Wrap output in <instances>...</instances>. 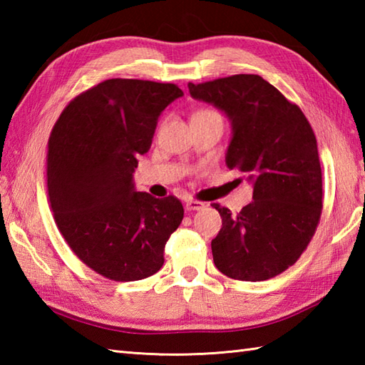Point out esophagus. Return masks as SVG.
I'll return each instance as SVG.
<instances>
[{
  "instance_id": "obj_1",
  "label": "esophagus",
  "mask_w": 365,
  "mask_h": 365,
  "mask_svg": "<svg viewBox=\"0 0 365 365\" xmlns=\"http://www.w3.org/2000/svg\"><path fill=\"white\" fill-rule=\"evenodd\" d=\"M205 207L204 202H199V200H187V204H185V208H187V212H199L202 210Z\"/></svg>"
}]
</instances>
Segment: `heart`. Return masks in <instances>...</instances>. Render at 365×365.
Masks as SVG:
<instances>
[{
  "label": "heart",
  "instance_id": "obj_1",
  "mask_svg": "<svg viewBox=\"0 0 365 365\" xmlns=\"http://www.w3.org/2000/svg\"><path fill=\"white\" fill-rule=\"evenodd\" d=\"M208 113H213V111H199V113H196V114H208ZM195 114V115H196Z\"/></svg>",
  "mask_w": 365,
  "mask_h": 365
}]
</instances>
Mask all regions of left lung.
Wrapping results in <instances>:
<instances>
[{
  "instance_id": "1",
  "label": "left lung",
  "mask_w": 365,
  "mask_h": 365,
  "mask_svg": "<svg viewBox=\"0 0 365 365\" xmlns=\"http://www.w3.org/2000/svg\"><path fill=\"white\" fill-rule=\"evenodd\" d=\"M188 89L226 114L232 127L226 165L252 183V202L238 215L213 204L222 218L212 240L215 265L238 281L281 274L306 250L322 215V168L311 123L259 75L188 83Z\"/></svg>"
}]
</instances>
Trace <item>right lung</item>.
<instances>
[{"mask_svg": "<svg viewBox=\"0 0 365 365\" xmlns=\"http://www.w3.org/2000/svg\"><path fill=\"white\" fill-rule=\"evenodd\" d=\"M182 96L170 83L113 78L75 97L54 123L46 160L54 221L76 257L113 281L157 273L183 220L177 197L136 191L133 180L160 114Z\"/></svg>", "mask_w": 365, "mask_h": 365, "instance_id": "right-lung-1", "label": "right lung"}]
</instances>
